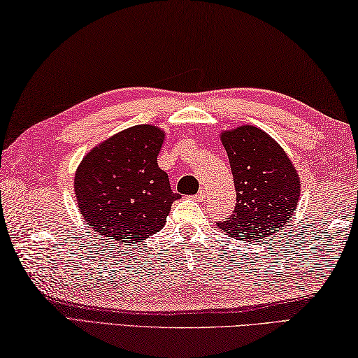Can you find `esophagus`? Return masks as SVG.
Masks as SVG:
<instances>
[{
  "label": "esophagus",
  "mask_w": 358,
  "mask_h": 358,
  "mask_svg": "<svg viewBox=\"0 0 358 358\" xmlns=\"http://www.w3.org/2000/svg\"><path fill=\"white\" fill-rule=\"evenodd\" d=\"M206 194H207V192H206V189H199V192H198V194H196V198H198V201H202L203 198H206Z\"/></svg>",
  "instance_id": "esophagus-1"
}]
</instances>
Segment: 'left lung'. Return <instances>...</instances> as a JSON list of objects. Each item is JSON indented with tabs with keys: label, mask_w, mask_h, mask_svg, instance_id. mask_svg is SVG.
I'll return each mask as SVG.
<instances>
[{
	"label": "left lung",
	"mask_w": 358,
	"mask_h": 358,
	"mask_svg": "<svg viewBox=\"0 0 358 358\" xmlns=\"http://www.w3.org/2000/svg\"><path fill=\"white\" fill-rule=\"evenodd\" d=\"M221 141L236 189L233 215L217 221L231 238L262 241L286 227L295 213L301 184L295 166L264 131L243 125L224 131Z\"/></svg>",
	"instance_id": "obj_1"
}]
</instances>
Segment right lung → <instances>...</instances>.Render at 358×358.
I'll use <instances>...</instances> for the list:
<instances>
[{
	"mask_svg": "<svg viewBox=\"0 0 358 358\" xmlns=\"http://www.w3.org/2000/svg\"><path fill=\"white\" fill-rule=\"evenodd\" d=\"M165 134L152 125H136L106 138L78 165L74 189L87 227L120 243H143L162 230L179 199L157 155Z\"/></svg>",
	"mask_w": 358,
	"mask_h": 358,
	"instance_id": "obj_1",
	"label": "right lung"
}]
</instances>
